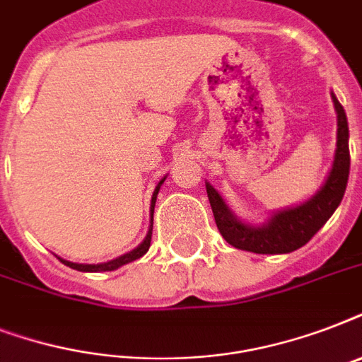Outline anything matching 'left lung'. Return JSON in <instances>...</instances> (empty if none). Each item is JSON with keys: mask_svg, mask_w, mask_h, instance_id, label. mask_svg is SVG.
Masks as SVG:
<instances>
[{"mask_svg": "<svg viewBox=\"0 0 362 362\" xmlns=\"http://www.w3.org/2000/svg\"><path fill=\"white\" fill-rule=\"evenodd\" d=\"M332 103L337 109L338 131H337V152L332 169L327 176L325 184L306 203L276 212L267 223L259 227L246 226L233 214L221 195L206 182L210 206L214 212L216 226L221 237L231 246L253 253H289L303 247L327 220L334 214L338 204L342 203L344 192L348 186L349 176V129L346 110L332 93Z\"/></svg>", "mask_w": 362, "mask_h": 362, "instance_id": "1", "label": "left lung"}]
</instances>
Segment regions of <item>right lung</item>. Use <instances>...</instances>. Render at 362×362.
<instances>
[{"label":"right lung","mask_w":362,"mask_h":362,"mask_svg":"<svg viewBox=\"0 0 362 362\" xmlns=\"http://www.w3.org/2000/svg\"><path fill=\"white\" fill-rule=\"evenodd\" d=\"M163 182L165 178H161L158 186H156V192H153V197H152V204H150V209H152V223H153V206H156V197H158L159 187H161ZM150 240H152V226H150V231H148L146 238H144V240H142L135 250H131L129 253H124V255H120V257L112 259V261H109V263L82 264V263H71V261H65V259H59V261H62L64 264H67V267H71V269L81 270V272H105V270H116V269H120V267H124V264L131 263V261H135V259L142 257V255L148 252V247H150Z\"/></svg>","instance_id":"obj_1"}]
</instances>
